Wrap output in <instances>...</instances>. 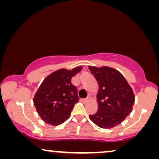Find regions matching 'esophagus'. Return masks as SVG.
Returning <instances> with one entry per match:
<instances>
[{
	"mask_svg": "<svg viewBox=\"0 0 159 159\" xmlns=\"http://www.w3.org/2000/svg\"><path fill=\"white\" fill-rule=\"evenodd\" d=\"M88 98H83V99H82V102H87V101H88Z\"/></svg>",
	"mask_w": 159,
	"mask_h": 159,
	"instance_id": "esophagus-1",
	"label": "esophagus"
}]
</instances>
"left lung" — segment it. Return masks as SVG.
I'll return each instance as SVG.
<instances>
[{"label":"left lung","instance_id":"8db88e82","mask_svg":"<svg viewBox=\"0 0 159 159\" xmlns=\"http://www.w3.org/2000/svg\"><path fill=\"white\" fill-rule=\"evenodd\" d=\"M89 69L99 85L98 111L90 119L99 127L110 129L121 124L132 112L133 90L122 74L111 67L90 66Z\"/></svg>","mask_w":159,"mask_h":159}]
</instances>
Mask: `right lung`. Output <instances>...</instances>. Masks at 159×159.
I'll return each mask as SVG.
<instances>
[{
	"instance_id": "1",
	"label": "right lung",
	"mask_w": 159,
	"mask_h": 159,
	"mask_svg": "<svg viewBox=\"0 0 159 159\" xmlns=\"http://www.w3.org/2000/svg\"><path fill=\"white\" fill-rule=\"evenodd\" d=\"M82 69V66H77L71 70L58 69L41 83L34 94L33 103L45 123L58 126L70 117L75 104L79 101L77 88L71 80Z\"/></svg>"
}]
</instances>
